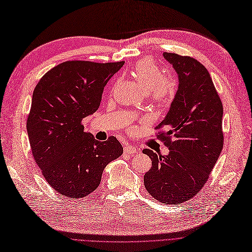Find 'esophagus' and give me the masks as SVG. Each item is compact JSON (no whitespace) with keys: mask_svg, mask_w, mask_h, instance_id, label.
<instances>
[{"mask_svg":"<svg viewBox=\"0 0 252 252\" xmlns=\"http://www.w3.org/2000/svg\"><path fill=\"white\" fill-rule=\"evenodd\" d=\"M124 152L127 153V154H135L138 152V149L135 148L134 146H131V145H128L126 146L124 148Z\"/></svg>","mask_w":252,"mask_h":252,"instance_id":"esophagus-1","label":"esophagus"}]
</instances>
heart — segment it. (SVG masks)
I'll list each match as a JSON object with an SVG mask.
<instances>
[{
	"label": "heart",
	"mask_w": 252,
	"mask_h": 252,
	"mask_svg": "<svg viewBox=\"0 0 252 252\" xmlns=\"http://www.w3.org/2000/svg\"><path fill=\"white\" fill-rule=\"evenodd\" d=\"M131 73L143 90L148 92L152 102L159 105H168L174 100L177 91L175 80L163 76L162 71L153 60L140 59L135 63Z\"/></svg>",
	"instance_id": "heart-1"
}]
</instances>
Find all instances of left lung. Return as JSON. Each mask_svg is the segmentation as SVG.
<instances>
[{
  "mask_svg": "<svg viewBox=\"0 0 252 252\" xmlns=\"http://www.w3.org/2000/svg\"><path fill=\"white\" fill-rule=\"evenodd\" d=\"M178 74L179 86L156 137L170 152L144 149L152 160L145 188L161 203L179 204L201 190L223 148V105L206 67L197 59L164 52Z\"/></svg>",
  "mask_w": 252,
  "mask_h": 252,
  "instance_id": "left-lung-1",
  "label": "left lung"
}]
</instances>
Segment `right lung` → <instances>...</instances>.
<instances>
[{"instance_id":"add662e5","label":"right lung","mask_w":252,"mask_h":252,"mask_svg":"<svg viewBox=\"0 0 252 252\" xmlns=\"http://www.w3.org/2000/svg\"><path fill=\"white\" fill-rule=\"evenodd\" d=\"M125 62L68 60L43 75L33 92L27 131L33 158L60 195L79 199L96 189L103 170L123 154L115 136L100 142L82 120L96 111L104 86Z\"/></svg>"}]
</instances>
